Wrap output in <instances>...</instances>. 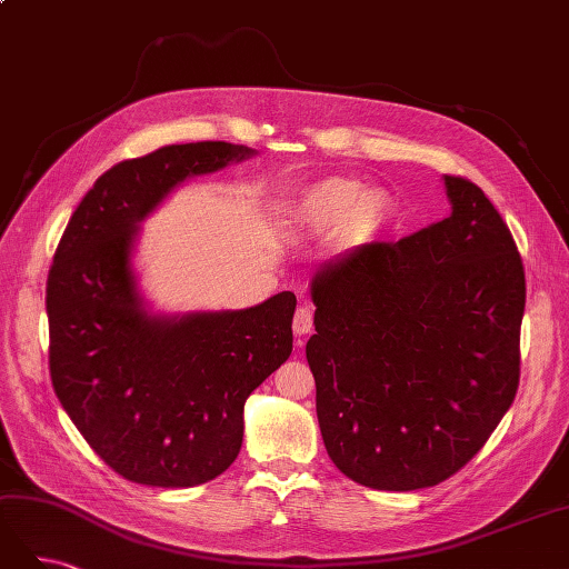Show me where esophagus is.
<instances>
[{
	"label": "esophagus",
	"mask_w": 569,
	"mask_h": 569,
	"mask_svg": "<svg viewBox=\"0 0 569 569\" xmlns=\"http://www.w3.org/2000/svg\"><path fill=\"white\" fill-rule=\"evenodd\" d=\"M311 330H313V311H311V306H308V303H301L297 308V316H295V332L299 337H303Z\"/></svg>",
	"instance_id": "34e87169"
}]
</instances>
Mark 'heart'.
<instances>
[{
    "instance_id": "1",
    "label": "heart",
    "mask_w": 569,
    "mask_h": 569,
    "mask_svg": "<svg viewBox=\"0 0 569 569\" xmlns=\"http://www.w3.org/2000/svg\"><path fill=\"white\" fill-rule=\"evenodd\" d=\"M391 216V199L385 189L366 187L356 178H327L308 187L291 209V237H316L349 222L356 234L382 228Z\"/></svg>"
}]
</instances>
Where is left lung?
Instances as JSON below:
<instances>
[{"instance_id": "obj_1", "label": "left lung", "mask_w": 569, "mask_h": 569, "mask_svg": "<svg viewBox=\"0 0 569 569\" xmlns=\"http://www.w3.org/2000/svg\"><path fill=\"white\" fill-rule=\"evenodd\" d=\"M451 216L318 270L316 377L325 449L358 485L435 487L468 465L515 401L527 284L481 189L446 176Z\"/></svg>"}]
</instances>
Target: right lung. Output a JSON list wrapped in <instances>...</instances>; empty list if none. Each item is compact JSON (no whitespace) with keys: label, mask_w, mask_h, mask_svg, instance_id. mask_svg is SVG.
I'll return each mask as SVG.
<instances>
[{"label":"right lung","mask_w":569,"mask_h":569,"mask_svg":"<svg viewBox=\"0 0 569 569\" xmlns=\"http://www.w3.org/2000/svg\"><path fill=\"white\" fill-rule=\"evenodd\" d=\"M230 142L120 161L68 220L47 278L49 375L92 451L137 485L184 489L226 472L244 401L291 353L297 297L247 311L151 318L130 266L137 222L189 176L251 157Z\"/></svg>","instance_id":"obj_1"}]
</instances>
